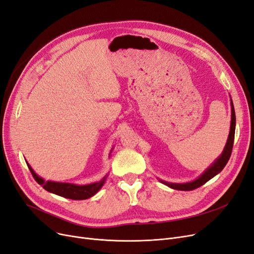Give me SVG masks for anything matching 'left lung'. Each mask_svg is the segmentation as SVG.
<instances>
[{"instance_id": "8db88e82", "label": "left lung", "mask_w": 254, "mask_h": 254, "mask_svg": "<svg viewBox=\"0 0 254 254\" xmlns=\"http://www.w3.org/2000/svg\"><path fill=\"white\" fill-rule=\"evenodd\" d=\"M230 106H231L230 130H229V134H228L226 145L224 147V150H223V152L221 153V155L195 180L186 182V184H174V182H168V181L159 179L161 184L166 185L167 187H169L171 189L178 190H195L201 186H203L208 180H210L212 177H215L217 174L220 173L223 169H224V167L226 166V164L229 160V157L231 155L233 140H235V131H236V113H235V107H233V103H232L231 99H230Z\"/></svg>"}]
</instances>
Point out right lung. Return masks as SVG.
I'll return each instance as SVG.
<instances>
[{
  "label": "right lung",
  "instance_id": "1",
  "mask_svg": "<svg viewBox=\"0 0 254 254\" xmlns=\"http://www.w3.org/2000/svg\"><path fill=\"white\" fill-rule=\"evenodd\" d=\"M114 149V148H113ZM113 149L110 150V153ZM109 153V155H110ZM28 168L31 172L32 176L34 177V179L36 180V182L38 185L43 186V188L50 191V192H53L55 195L58 196H62L67 199H73V200H84L87 198L93 197L94 195H96L97 192L100 190V189L103 187V185L105 184V180L108 176L105 175L102 179L100 181L97 182H93V184H89V185H84V186H79V185H75V184H68V182H57V181H45L44 178L39 177L35 172L33 171V169L31 168L28 162Z\"/></svg>",
  "mask_w": 254,
  "mask_h": 254
}]
</instances>
